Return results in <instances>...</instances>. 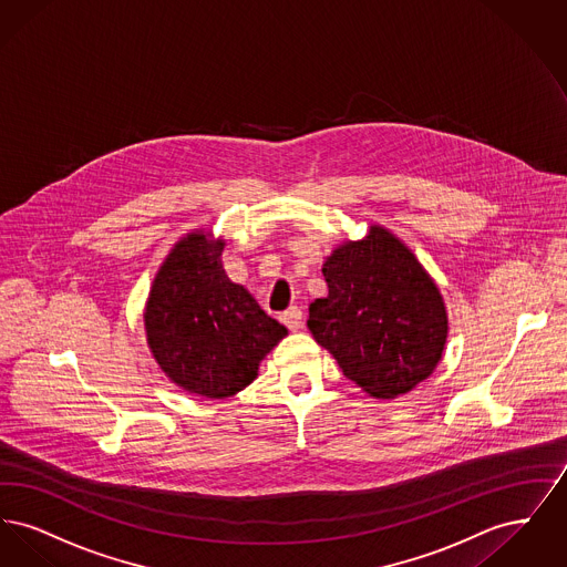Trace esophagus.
Segmentation results:
<instances>
[{"label": "esophagus", "instance_id": "34e87169", "mask_svg": "<svg viewBox=\"0 0 567 567\" xmlns=\"http://www.w3.org/2000/svg\"><path fill=\"white\" fill-rule=\"evenodd\" d=\"M280 321L287 324L291 331H297V329L303 324V315H301V310H299V308L293 306V308H289L287 312H282V315H280Z\"/></svg>", "mask_w": 567, "mask_h": 567}]
</instances>
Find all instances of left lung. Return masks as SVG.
I'll use <instances>...</instances> for the list:
<instances>
[{
  "label": "left lung",
  "instance_id": "8db88e82",
  "mask_svg": "<svg viewBox=\"0 0 567 567\" xmlns=\"http://www.w3.org/2000/svg\"><path fill=\"white\" fill-rule=\"evenodd\" d=\"M329 293L310 303L308 327L344 377L374 400H395L430 378L449 338L435 280L393 231L372 225L323 264Z\"/></svg>",
  "mask_w": 567,
  "mask_h": 567
}]
</instances>
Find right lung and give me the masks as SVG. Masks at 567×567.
<instances>
[{
	"mask_svg": "<svg viewBox=\"0 0 567 567\" xmlns=\"http://www.w3.org/2000/svg\"><path fill=\"white\" fill-rule=\"evenodd\" d=\"M225 240L195 229L163 259L144 306L146 342L176 386L225 400L248 386L289 333L223 270Z\"/></svg>",
	"mask_w": 567,
	"mask_h": 567,
	"instance_id": "1",
	"label": "right lung"
}]
</instances>
